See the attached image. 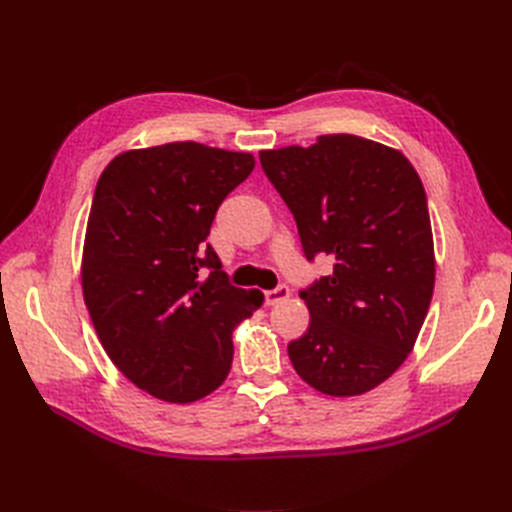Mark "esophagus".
<instances>
[{"mask_svg":"<svg viewBox=\"0 0 512 512\" xmlns=\"http://www.w3.org/2000/svg\"><path fill=\"white\" fill-rule=\"evenodd\" d=\"M290 297V288L286 284H280L273 290H265V303L267 306H278V303L286 301Z\"/></svg>","mask_w":512,"mask_h":512,"instance_id":"obj_1","label":"esophagus"}]
</instances>
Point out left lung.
Instances as JSON below:
<instances>
[{"label": "left lung", "instance_id": "1", "mask_svg": "<svg viewBox=\"0 0 512 512\" xmlns=\"http://www.w3.org/2000/svg\"><path fill=\"white\" fill-rule=\"evenodd\" d=\"M260 165L293 213L303 254L334 258L299 297L310 327L288 344L297 375L357 396L398 370L431 306L433 232L426 193L403 153L364 137L262 150Z\"/></svg>", "mask_w": 512, "mask_h": 512}]
</instances>
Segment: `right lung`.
I'll return each instance as SVG.
<instances>
[{
	"label": "right lung",
	"instance_id": "right-lung-1",
	"mask_svg": "<svg viewBox=\"0 0 512 512\" xmlns=\"http://www.w3.org/2000/svg\"><path fill=\"white\" fill-rule=\"evenodd\" d=\"M254 163L250 153L172 142L118 155L96 183L84 299L109 359L150 396L193 403L217 390L234 327L262 306L260 290L232 286L204 243Z\"/></svg>",
	"mask_w": 512,
	"mask_h": 512
}]
</instances>
